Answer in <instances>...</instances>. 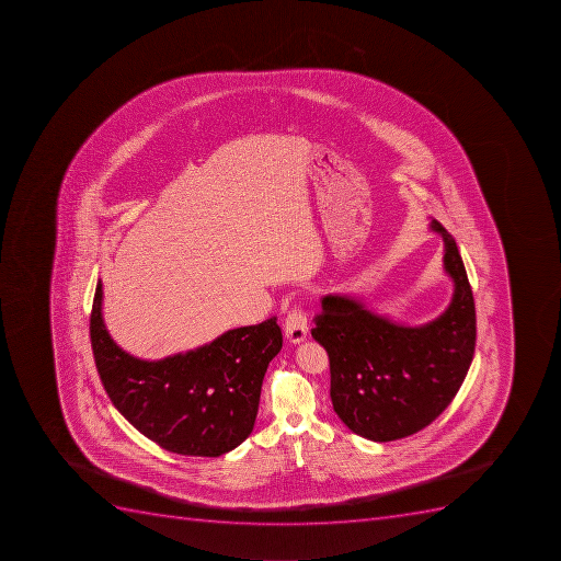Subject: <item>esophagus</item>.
Wrapping results in <instances>:
<instances>
[{
    "label": "esophagus",
    "instance_id": "esophagus-1",
    "mask_svg": "<svg viewBox=\"0 0 561 561\" xmlns=\"http://www.w3.org/2000/svg\"><path fill=\"white\" fill-rule=\"evenodd\" d=\"M284 334H286L287 341L293 344L306 341L307 334H309L306 312L298 309V307L291 309L287 314L286 323H284Z\"/></svg>",
    "mask_w": 561,
    "mask_h": 561
}]
</instances>
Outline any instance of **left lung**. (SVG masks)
<instances>
[{
	"label": "left lung",
	"mask_w": 561,
	"mask_h": 561,
	"mask_svg": "<svg viewBox=\"0 0 561 561\" xmlns=\"http://www.w3.org/2000/svg\"><path fill=\"white\" fill-rule=\"evenodd\" d=\"M444 270L455 293L443 314L420 327L394 323L343 295L321 300L312 337L330 360V398L354 434L375 443L417 434L457 396L472 363L476 311L457 243L437 220Z\"/></svg>",
	"instance_id": "8db88e82"
}]
</instances>
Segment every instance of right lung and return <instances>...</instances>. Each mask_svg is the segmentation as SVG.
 Here are the masks:
<instances>
[{"label":"right lung","instance_id":"add662e5","mask_svg":"<svg viewBox=\"0 0 561 561\" xmlns=\"http://www.w3.org/2000/svg\"><path fill=\"white\" fill-rule=\"evenodd\" d=\"M103 284L95 287L90 341L104 391L141 435L186 457H220L254 430L264 373L283 348L277 318L227 330L186 354L141 360L104 327Z\"/></svg>","mask_w":561,"mask_h":561}]
</instances>
